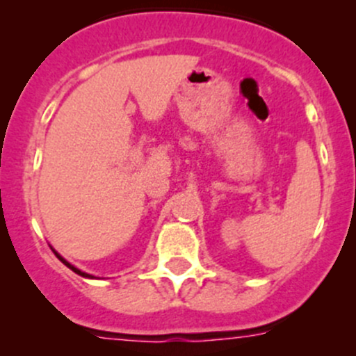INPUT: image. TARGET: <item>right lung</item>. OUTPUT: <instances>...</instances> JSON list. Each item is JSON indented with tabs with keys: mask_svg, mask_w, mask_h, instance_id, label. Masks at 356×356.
<instances>
[{
	"mask_svg": "<svg viewBox=\"0 0 356 356\" xmlns=\"http://www.w3.org/2000/svg\"><path fill=\"white\" fill-rule=\"evenodd\" d=\"M55 254H56V257H58V258H60V261H62V264H65V265H67V267H68V268H70V270H74V272H75V274L82 275V277H91V275H89V274H86V272H81V270H79V268H75V267H74V265H70V264H68V261H67V260H63V258H62V257H60V254H58V253H55Z\"/></svg>",
	"mask_w": 356,
	"mask_h": 356,
	"instance_id": "add662e5",
	"label": "right lung"
}]
</instances>
